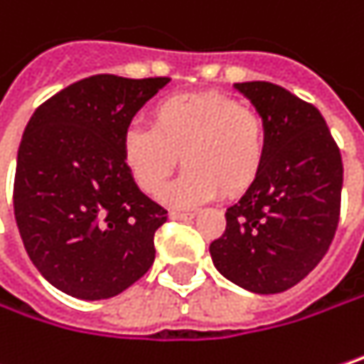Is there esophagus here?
Returning a JSON list of instances; mask_svg holds the SVG:
<instances>
[{
  "instance_id": "34e87169",
  "label": "esophagus",
  "mask_w": 364,
  "mask_h": 364,
  "mask_svg": "<svg viewBox=\"0 0 364 364\" xmlns=\"http://www.w3.org/2000/svg\"><path fill=\"white\" fill-rule=\"evenodd\" d=\"M171 218L173 220H187V218H193V213H179V210H171Z\"/></svg>"
}]
</instances>
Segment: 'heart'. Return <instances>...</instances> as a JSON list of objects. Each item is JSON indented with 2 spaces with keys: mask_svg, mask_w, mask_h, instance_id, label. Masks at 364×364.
Segmentation results:
<instances>
[{
  "mask_svg": "<svg viewBox=\"0 0 364 364\" xmlns=\"http://www.w3.org/2000/svg\"><path fill=\"white\" fill-rule=\"evenodd\" d=\"M267 148L264 116L218 91L160 100L149 112V129L129 127L120 141L124 166L148 196L164 189L181 158L185 171L166 191L181 206L208 202L218 193H246L262 173Z\"/></svg>",
  "mask_w": 364,
  "mask_h": 364,
  "instance_id": "1",
  "label": "heart"
}]
</instances>
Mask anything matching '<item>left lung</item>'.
<instances>
[{
	"instance_id": "1",
	"label": "left lung",
	"mask_w": 364,
	"mask_h": 364,
	"mask_svg": "<svg viewBox=\"0 0 364 364\" xmlns=\"http://www.w3.org/2000/svg\"><path fill=\"white\" fill-rule=\"evenodd\" d=\"M264 116L267 160L260 177L227 208V229L210 244L215 267L256 294L304 279L333 242L344 164L323 114L279 85L235 83Z\"/></svg>"
}]
</instances>
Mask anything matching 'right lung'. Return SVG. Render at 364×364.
I'll return each instance as SVG.
<instances>
[{"label": "right lung", "instance_id": "right-lung-1", "mask_svg": "<svg viewBox=\"0 0 364 364\" xmlns=\"http://www.w3.org/2000/svg\"><path fill=\"white\" fill-rule=\"evenodd\" d=\"M168 77L93 75L31 116L14 177V216L39 273L60 291L104 300L154 264L166 210L139 191L122 162L131 118Z\"/></svg>", "mask_w": 364, "mask_h": 364}]
</instances>
